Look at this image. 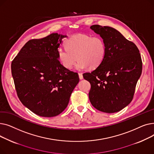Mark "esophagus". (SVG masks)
I'll return each mask as SVG.
<instances>
[{
  "label": "esophagus",
  "mask_w": 154,
  "mask_h": 154,
  "mask_svg": "<svg viewBox=\"0 0 154 154\" xmlns=\"http://www.w3.org/2000/svg\"><path fill=\"white\" fill-rule=\"evenodd\" d=\"M79 79H83V75L82 73H79Z\"/></svg>",
  "instance_id": "esophagus-1"
}]
</instances>
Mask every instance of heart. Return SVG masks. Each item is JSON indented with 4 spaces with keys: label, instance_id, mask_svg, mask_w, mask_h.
Here are the masks:
<instances>
[{
    "label": "heart",
    "instance_id": "b5f03b06",
    "mask_svg": "<svg viewBox=\"0 0 154 154\" xmlns=\"http://www.w3.org/2000/svg\"><path fill=\"white\" fill-rule=\"evenodd\" d=\"M66 47L58 48V57L62 66L70 70L79 59L76 68L81 70L99 67L106 59L107 46L100 35L76 34L66 42Z\"/></svg>",
    "mask_w": 154,
    "mask_h": 154
}]
</instances>
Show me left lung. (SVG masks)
<instances>
[{
    "instance_id": "left-lung-1",
    "label": "left lung",
    "mask_w": 154,
    "mask_h": 154,
    "mask_svg": "<svg viewBox=\"0 0 154 154\" xmlns=\"http://www.w3.org/2000/svg\"><path fill=\"white\" fill-rule=\"evenodd\" d=\"M91 29L105 40L107 54L97 68L83 74L91 85L88 97L96 109L115 113L133 99L142 74L141 55L136 45L116 29L99 25H93Z\"/></svg>"
}]
</instances>
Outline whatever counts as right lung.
<instances>
[{
    "mask_svg": "<svg viewBox=\"0 0 154 154\" xmlns=\"http://www.w3.org/2000/svg\"><path fill=\"white\" fill-rule=\"evenodd\" d=\"M66 37L53 33L31 39L12 62V75L19 100L39 116L59 115L67 107L79 82L77 73L65 68L59 60L58 48Z\"/></svg>",
    "mask_w": 154,
    "mask_h": 154,
    "instance_id": "obj_1",
    "label": "right lung"
}]
</instances>
